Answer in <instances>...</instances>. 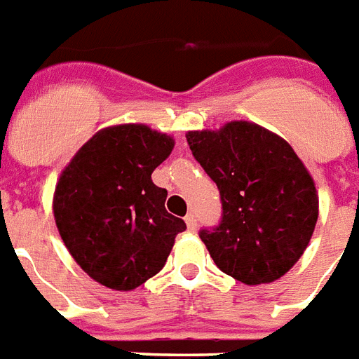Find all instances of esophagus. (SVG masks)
I'll use <instances>...</instances> for the list:
<instances>
[{
  "mask_svg": "<svg viewBox=\"0 0 359 359\" xmlns=\"http://www.w3.org/2000/svg\"><path fill=\"white\" fill-rule=\"evenodd\" d=\"M185 222H187V227H189V229L191 231L196 229L198 220H196V215H194V212H189V215L185 216Z\"/></svg>",
  "mask_w": 359,
  "mask_h": 359,
  "instance_id": "esophagus-1",
  "label": "esophagus"
}]
</instances>
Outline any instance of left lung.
I'll return each mask as SVG.
<instances>
[{"mask_svg":"<svg viewBox=\"0 0 359 359\" xmlns=\"http://www.w3.org/2000/svg\"><path fill=\"white\" fill-rule=\"evenodd\" d=\"M185 137L220 191V224L200 231L215 264L250 286L280 279L306 250L319 215L303 161L277 133L248 121Z\"/></svg>","mask_w":359,"mask_h":359,"instance_id":"left-lung-1","label":"left lung"}]
</instances>
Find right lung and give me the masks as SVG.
<instances>
[{
	"label": "right lung",
	"instance_id": "add662e5",
	"mask_svg": "<svg viewBox=\"0 0 359 359\" xmlns=\"http://www.w3.org/2000/svg\"><path fill=\"white\" fill-rule=\"evenodd\" d=\"M174 139L144 124L100 130L60 174L56 227L76 264L106 288H137L161 271L185 222L165 209L152 172Z\"/></svg>",
	"mask_w": 359,
	"mask_h": 359
}]
</instances>
